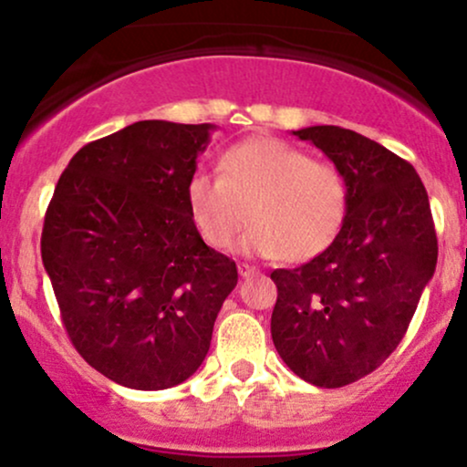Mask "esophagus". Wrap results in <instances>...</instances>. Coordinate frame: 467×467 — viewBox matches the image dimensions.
I'll list each match as a JSON object with an SVG mask.
<instances>
[{"instance_id":"esophagus-1","label":"esophagus","mask_w":467,"mask_h":467,"mask_svg":"<svg viewBox=\"0 0 467 467\" xmlns=\"http://www.w3.org/2000/svg\"><path fill=\"white\" fill-rule=\"evenodd\" d=\"M237 270H239V276H244V278L256 275V267H252V265H248V264H239Z\"/></svg>"}]
</instances>
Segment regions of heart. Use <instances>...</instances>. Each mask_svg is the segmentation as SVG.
<instances>
[{
	"mask_svg": "<svg viewBox=\"0 0 467 467\" xmlns=\"http://www.w3.org/2000/svg\"><path fill=\"white\" fill-rule=\"evenodd\" d=\"M191 219L211 248L241 239L245 254L305 264L334 245L347 226L351 191L331 162L278 138L256 136L230 147L219 175L197 171L186 186Z\"/></svg>",
	"mask_w": 467,
	"mask_h": 467,
	"instance_id": "1",
	"label": "heart"
}]
</instances>
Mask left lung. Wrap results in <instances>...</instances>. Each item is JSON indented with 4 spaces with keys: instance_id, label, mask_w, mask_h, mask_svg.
Returning a JSON list of instances; mask_svg holds the SVG:
<instances>
[{
    "instance_id": "obj_1",
    "label": "left lung",
    "mask_w": 467,
    "mask_h": 467,
    "mask_svg": "<svg viewBox=\"0 0 467 467\" xmlns=\"http://www.w3.org/2000/svg\"><path fill=\"white\" fill-rule=\"evenodd\" d=\"M347 175V226L329 250L294 270H275L272 340L314 387L356 382L398 349L437 265L431 202L412 164L351 130L292 131Z\"/></svg>"
}]
</instances>
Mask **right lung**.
Segmentation results:
<instances>
[{
    "label": "right lung",
    "instance_id": "add662e5",
    "mask_svg": "<svg viewBox=\"0 0 467 467\" xmlns=\"http://www.w3.org/2000/svg\"><path fill=\"white\" fill-rule=\"evenodd\" d=\"M213 130L140 120L85 144L47 206L41 259L69 340L127 389L189 379L237 285L234 261L203 244L186 202Z\"/></svg>",
    "mask_w": 467,
    "mask_h": 467
}]
</instances>
